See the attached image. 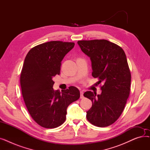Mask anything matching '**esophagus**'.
Returning a JSON list of instances; mask_svg holds the SVG:
<instances>
[{
	"mask_svg": "<svg viewBox=\"0 0 150 150\" xmlns=\"http://www.w3.org/2000/svg\"><path fill=\"white\" fill-rule=\"evenodd\" d=\"M84 97L83 96V91H80V98H83Z\"/></svg>",
	"mask_w": 150,
	"mask_h": 150,
	"instance_id": "esophagus-1",
	"label": "esophagus"
}]
</instances>
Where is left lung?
Masks as SVG:
<instances>
[{"label":"left lung","instance_id":"obj_1","mask_svg":"<svg viewBox=\"0 0 150 150\" xmlns=\"http://www.w3.org/2000/svg\"><path fill=\"white\" fill-rule=\"evenodd\" d=\"M78 44L91 60L92 76L104 83L100 95L84 92L92 102L86 117L96 127H108L119 119L129 96L131 76L127 57L120 46L105 39L78 41Z\"/></svg>","mask_w":150,"mask_h":150}]
</instances>
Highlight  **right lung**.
<instances>
[{
	"mask_svg": "<svg viewBox=\"0 0 150 150\" xmlns=\"http://www.w3.org/2000/svg\"><path fill=\"white\" fill-rule=\"evenodd\" d=\"M74 42L50 41L31 49L25 58L20 82L25 104L33 119L43 128H54L66 120L67 108L79 99L74 86L54 91L52 78L60 74L61 61Z\"/></svg>",
	"mask_w": 150,
	"mask_h": 150,
	"instance_id": "add662e5",
	"label": "right lung"
}]
</instances>
